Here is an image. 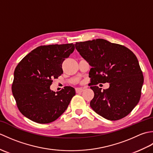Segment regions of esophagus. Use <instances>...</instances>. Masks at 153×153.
I'll use <instances>...</instances> for the list:
<instances>
[{
    "instance_id": "1",
    "label": "esophagus",
    "mask_w": 153,
    "mask_h": 153,
    "mask_svg": "<svg viewBox=\"0 0 153 153\" xmlns=\"http://www.w3.org/2000/svg\"><path fill=\"white\" fill-rule=\"evenodd\" d=\"M83 88H77L76 89V91L77 93H82L83 91Z\"/></svg>"
}]
</instances>
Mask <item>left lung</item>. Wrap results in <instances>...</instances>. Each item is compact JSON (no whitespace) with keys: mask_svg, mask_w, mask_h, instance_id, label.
Instances as JSON below:
<instances>
[{"mask_svg":"<svg viewBox=\"0 0 153 153\" xmlns=\"http://www.w3.org/2000/svg\"><path fill=\"white\" fill-rule=\"evenodd\" d=\"M75 47L92 67L89 74L94 92L92 109L112 121L128 115L140 100L144 81L134 53L102 39L76 43ZM100 82H109V88L101 91L96 86Z\"/></svg>","mask_w":153,"mask_h":153,"instance_id":"left-lung-1","label":"left lung"}]
</instances>
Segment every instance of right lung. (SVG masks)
<instances>
[{
    "label": "right lung",
    "instance_id": "1",
    "mask_svg": "<svg viewBox=\"0 0 153 153\" xmlns=\"http://www.w3.org/2000/svg\"><path fill=\"white\" fill-rule=\"evenodd\" d=\"M75 49L73 43L42 45L16 67L12 91L23 115L39 123H48L62 114L76 95L72 87L56 93L50 89L53 79L63 74L62 64Z\"/></svg>",
    "mask_w": 153,
    "mask_h": 153
}]
</instances>
